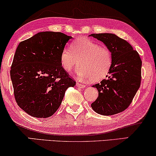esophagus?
Wrapping results in <instances>:
<instances>
[{
    "instance_id": "obj_1",
    "label": "esophagus",
    "mask_w": 156,
    "mask_h": 156,
    "mask_svg": "<svg viewBox=\"0 0 156 156\" xmlns=\"http://www.w3.org/2000/svg\"><path fill=\"white\" fill-rule=\"evenodd\" d=\"M76 85L79 88H84V87H85V85H84V84H81V83H80V82H76Z\"/></svg>"
}]
</instances>
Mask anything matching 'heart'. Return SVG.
I'll list each match as a JSON object with an SVG mask.
<instances>
[{
  "label": "heart",
  "instance_id": "1",
  "mask_svg": "<svg viewBox=\"0 0 156 156\" xmlns=\"http://www.w3.org/2000/svg\"><path fill=\"white\" fill-rule=\"evenodd\" d=\"M76 74L80 80L99 82L108 76L112 66L110 50L87 38H79L65 47L60 54V63L64 70L70 72L77 62Z\"/></svg>",
  "mask_w": 156,
  "mask_h": 156
}]
</instances>
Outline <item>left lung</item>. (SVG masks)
I'll return each instance as SVG.
<instances>
[{"mask_svg":"<svg viewBox=\"0 0 156 156\" xmlns=\"http://www.w3.org/2000/svg\"><path fill=\"white\" fill-rule=\"evenodd\" d=\"M90 36L102 41L112 56L107 79L92 86L98 90V97L91 107L105 116L118 114L128 108L140 87L142 61L128 42L114 34H92Z\"/></svg>","mask_w":156,"mask_h":156,"instance_id":"obj_1","label":"left lung"}]
</instances>
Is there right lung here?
<instances>
[{
  "label": "right lung",
  "instance_id": "add662e5",
  "mask_svg": "<svg viewBox=\"0 0 156 156\" xmlns=\"http://www.w3.org/2000/svg\"><path fill=\"white\" fill-rule=\"evenodd\" d=\"M72 38L61 32H39L16 48L10 72L14 96L31 116L51 117L67 88L76 84L60 63L61 51Z\"/></svg>",
  "mask_w": 156,
  "mask_h": 156
}]
</instances>
